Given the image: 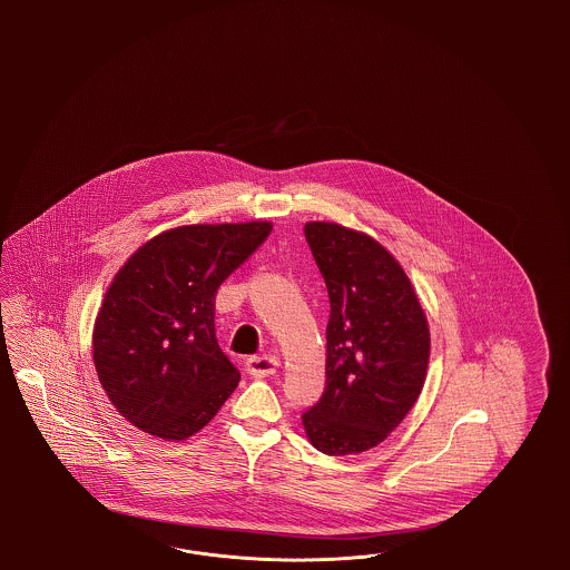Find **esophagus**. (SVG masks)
<instances>
[{
    "mask_svg": "<svg viewBox=\"0 0 570 570\" xmlns=\"http://www.w3.org/2000/svg\"><path fill=\"white\" fill-rule=\"evenodd\" d=\"M279 367V357L277 355H255L250 360H246V372L255 379H265V376H272L276 374V370Z\"/></svg>",
    "mask_w": 570,
    "mask_h": 570,
    "instance_id": "34e87169",
    "label": "esophagus"
}]
</instances>
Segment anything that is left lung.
Instances as JSON below:
<instances>
[{"instance_id":"left-lung-1","label":"left lung","mask_w":570,"mask_h":570,"mask_svg":"<svg viewBox=\"0 0 570 570\" xmlns=\"http://www.w3.org/2000/svg\"><path fill=\"white\" fill-rule=\"evenodd\" d=\"M330 296L326 389L303 414L311 445L351 455L380 445L422 393L431 330L399 261L372 236L305 224Z\"/></svg>"}]
</instances>
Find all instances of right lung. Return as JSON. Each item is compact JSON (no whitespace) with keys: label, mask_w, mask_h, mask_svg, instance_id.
<instances>
[{"label":"right lung","mask_w":570,"mask_h":570,"mask_svg":"<svg viewBox=\"0 0 570 570\" xmlns=\"http://www.w3.org/2000/svg\"><path fill=\"white\" fill-rule=\"evenodd\" d=\"M274 225H179L141 244L104 294L94 365L106 397L139 431L186 441L240 382L217 345L215 296Z\"/></svg>","instance_id":"1"}]
</instances>
